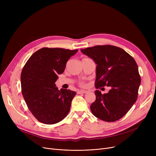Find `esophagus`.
<instances>
[{"label": "esophagus", "mask_w": 156, "mask_h": 156, "mask_svg": "<svg viewBox=\"0 0 156 156\" xmlns=\"http://www.w3.org/2000/svg\"><path fill=\"white\" fill-rule=\"evenodd\" d=\"M78 94H86L87 93V90H79L78 92Z\"/></svg>", "instance_id": "34e87169"}]
</instances>
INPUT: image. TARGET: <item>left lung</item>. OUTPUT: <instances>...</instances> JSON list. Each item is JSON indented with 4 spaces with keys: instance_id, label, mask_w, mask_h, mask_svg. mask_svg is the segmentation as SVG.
Listing matches in <instances>:
<instances>
[{
    "instance_id": "obj_1",
    "label": "left lung",
    "mask_w": 156,
    "mask_h": 156,
    "mask_svg": "<svg viewBox=\"0 0 156 156\" xmlns=\"http://www.w3.org/2000/svg\"><path fill=\"white\" fill-rule=\"evenodd\" d=\"M97 64L95 88L111 87L108 93L95 90L91 104L94 115L101 120L113 122L123 117L135 104L141 83L135 59L123 49L107 45L81 49Z\"/></svg>"
}]
</instances>
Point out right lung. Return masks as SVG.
<instances>
[{
    "mask_svg": "<svg viewBox=\"0 0 156 156\" xmlns=\"http://www.w3.org/2000/svg\"><path fill=\"white\" fill-rule=\"evenodd\" d=\"M77 50L42 48L33 54L23 68L21 92L30 112L40 122L52 125L62 121L69 112L76 93L58 90L55 83L66 64Z\"/></svg>",
    "mask_w": 156,
    "mask_h": 156,
    "instance_id": "obj_1",
    "label": "right lung"
}]
</instances>
